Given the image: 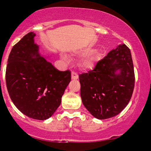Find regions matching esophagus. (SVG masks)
Returning a JSON list of instances; mask_svg holds the SVG:
<instances>
[{"instance_id": "34e87169", "label": "esophagus", "mask_w": 151, "mask_h": 151, "mask_svg": "<svg viewBox=\"0 0 151 151\" xmlns=\"http://www.w3.org/2000/svg\"><path fill=\"white\" fill-rule=\"evenodd\" d=\"M78 78H79L78 74H77V73L72 71V72H71V79H72V80H77Z\"/></svg>"}]
</instances>
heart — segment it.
I'll use <instances>...</instances> for the list:
<instances>
[{
  "instance_id": "heart-1",
  "label": "heart",
  "mask_w": 151,
  "mask_h": 151,
  "mask_svg": "<svg viewBox=\"0 0 151 151\" xmlns=\"http://www.w3.org/2000/svg\"><path fill=\"white\" fill-rule=\"evenodd\" d=\"M73 55L76 57H84V56L88 55L81 61L82 67L85 69L93 68L98 64V63L101 60V58H102V55L99 52L95 51V50L92 48H86L79 50V51H76L73 52ZM62 59L65 61H68L69 58L66 55H62Z\"/></svg>"
}]
</instances>
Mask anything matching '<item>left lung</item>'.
Here are the masks:
<instances>
[{
	"instance_id": "8db88e82",
	"label": "left lung",
	"mask_w": 151,
	"mask_h": 151,
	"mask_svg": "<svg viewBox=\"0 0 151 151\" xmlns=\"http://www.w3.org/2000/svg\"><path fill=\"white\" fill-rule=\"evenodd\" d=\"M79 79L83 104L94 118L104 120L118 115L129 104L134 87L130 50L119 45Z\"/></svg>"
}]
</instances>
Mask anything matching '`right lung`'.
<instances>
[{"mask_svg": "<svg viewBox=\"0 0 151 151\" xmlns=\"http://www.w3.org/2000/svg\"><path fill=\"white\" fill-rule=\"evenodd\" d=\"M30 32L11 50L6 82L12 102L22 113L35 120L50 118L61 103L71 81L68 70L60 71L39 52Z\"/></svg>", "mask_w": 151, "mask_h": 151, "instance_id": "add662e5", "label": "right lung"}]
</instances>
